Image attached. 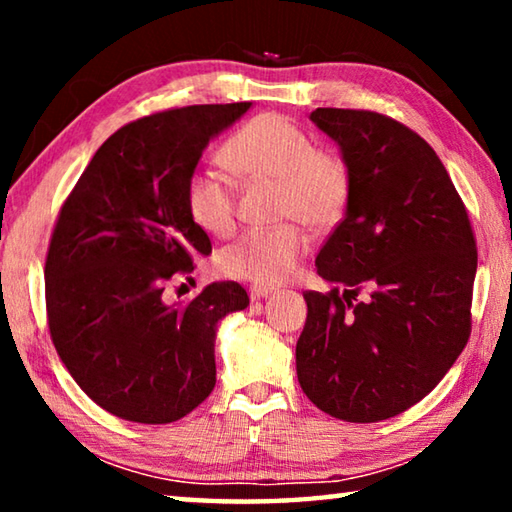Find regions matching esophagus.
<instances>
[{
	"mask_svg": "<svg viewBox=\"0 0 512 512\" xmlns=\"http://www.w3.org/2000/svg\"><path fill=\"white\" fill-rule=\"evenodd\" d=\"M271 293H273L271 287H259V284H253V287L248 289L250 300H262V298H266V296H271Z\"/></svg>",
	"mask_w": 512,
	"mask_h": 512,
	"instance_id": "esophagus-1",
	"label": "esophagus"
}]
</instances>
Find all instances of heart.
<instances>
[{
	"instance_id": "b5f03b06",
	"label": "heart",
	"mask_w": 512,
	"mask_h": 512,
	"mask_svg": "<svg viewBox=\"0 0 512 512\" xmlns=\"http://www.w3.org/2000/svg\"><path fill=\"white\" fill-rule=\"evenodd\" d=\"M221 158L241 178L273 180L277 219H300L309 228L325 230L348 205L352 185L345 162L316 151L314 140L284 115L266 112L250 119L223 144ZM185 207L207 235L225 237L235 228V187L219 167L189 173ZM307 246V235L296 223L253 228L221 250L219 268L228 277L271 287L296 271Z\"/></svg>"
}]
</instances>
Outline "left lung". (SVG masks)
I'll use <instances>...</instances> for the list:
<instances>
[{"label":"left lung","instance_id":"8db88e82","mask_svg":"<svg viewBox=\"0 0 512 512\" xmlns=\"http://www.w3.org/2000/svg\"><path fill=\"white\" fill-rule=\"evenodd\" d=\"M309 119L339 146L352 187L316 257L336 287L305 293L298 381L332 418L379 422L431 393L470 339L476 241L418 133L370 110L316 108Z\"/></svg>","mask_w":512,"mask_h":512}]
</instances>
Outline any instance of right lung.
Here are the masks:
<instances>
[{
  "label": "right lung",
  "mask_w": 512,
  "mask_h": 512,
  "mask_svg": "<svg viewBox=\"0 0 512 512\" xmlns=\"http://www.w3.org/2000/svg\"><path fill=\"white\" fill-rule=\"evenodd\" d=\"M250 108L189 106L119 128L60 210L45 264L51 339L85 395L121 420L192 413L216 384L221 320L248 307L235 282L207 284L187 305L162 293L212 253L185 185L207 144Z\"/></svg>",
  "instance_id": "obj_1"
}]
</instances>
